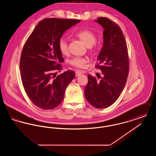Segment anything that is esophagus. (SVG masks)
Masks as SVG:
<instances>
[{"label":"esophagus","instance_id":"1","mask_svg":"<svg viewBox=\"0 0 156 156\" xmlns=\"http://www.w3.org/2000/svg\"><path fill=\"white\" fill-rule=\"evenodd\" d=\"M85 71H81L77 70V71H75V75H76V76H78L82 74H85Z\"/></svg>","mask_w":156,"mask_h":156}]
</instances>
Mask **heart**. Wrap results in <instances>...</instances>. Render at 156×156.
<instances>
[{
	"label": "heart",
	"instance_id": "b5f03b06",
	"mask_svg": "<svg viewBox=\"0 0 156 156\" xmlns=\"http://www.w3.org/2000/svg\"><path fill=\"white\" fill-rule=\"evenodd\" d=\"M76 36L78 37L81 41L87 47L91 49L93 48L97 40L95 35L90 30H83L80 31L76 33ZM58 48L61 52L63 54H66L68 51V45L67 40L65 38L61 37L58 41ZM88 62V60L80 57H74L69 61V64L74 67L82 68L85 67V64Z\"/></svg>",
	"mask_w": 156,
	"mask_h": 156
}]
</instances>
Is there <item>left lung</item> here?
Segmentation results:
<instances>
[{
	"instance_id": "8db88e82",
	"label": "left lung",
	"mask_w": 156,
	"mask_h": 156,
	"mask_svg": "<svg viewBox=\"0 0 156 156\" xmlns=\"http://www.w3.org/2000/svg\"><path fill=\"white\" fill-rule=\"evenodd\" d=\"M104 29L103 47L98 57L97 68L102 72L99 80L88 75L84 89L86 99L98 109L106 108L115 103L124 88L129 70L126 40L119 26L106 17H98Z\"/></svg>"
}]
</instances>
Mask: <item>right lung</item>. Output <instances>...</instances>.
<instances>
[{"label": "right lung", "mask_w": 156, "mask_h": 156, "mask_svg": "<svg viewBox=\"0 0 156 156\" xmlns=\"http://www.w3.org/2000/svg\"><path fill=\"white\" fill-rule=\"evenodd\" d=\"M80 22L44 19L38 23L24 45L20 62L23 85L31 101L39 108L50 110L58 106L75 76L71 70L57 76L53 72L61 69L57 63L63 59L58 48L59 39L66 30Z\"/></svg>", "instance_id": "right-lung-1"}]
</instances>
